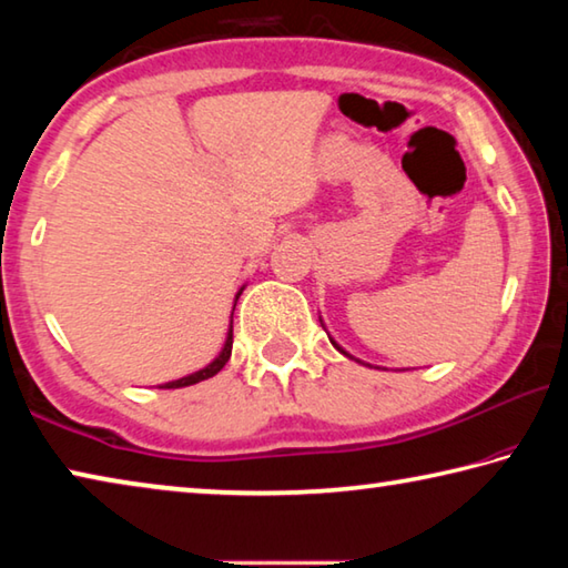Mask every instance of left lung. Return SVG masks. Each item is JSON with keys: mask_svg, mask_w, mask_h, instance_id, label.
I'll list each match as a JSON object with an SVG mask.
<instances>
[{"mask_svg": "<svg viewBox=\"0 0 568 568\" xmlns=\"http://www.w3.org/2000/svg\"><path fill=\"white\" fill-rule=\"evenodd\" d=\"M331 343H333V341H331ZM333 345H335V343H333ZM335 348H338V345H335ZM338 351H341V353H345L343 348H338ZM345 355H348V353H345Z\"/></svg>", "mask_w": 568, "mask_h": 568, "instance_id": "obj_1", "label": "left lung"}]
</instances>
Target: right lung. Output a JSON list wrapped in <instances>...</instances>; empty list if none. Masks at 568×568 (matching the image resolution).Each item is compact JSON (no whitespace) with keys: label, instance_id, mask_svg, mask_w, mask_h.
<instances>
[{"label":"right lung","instance_id":"add662e5","mask_svg":"<svg viewBox=\"0 0 568 568\" xmlns=\"http://www.w3.org/2000/svg\"><path fill=\"white\" fill-rule=\"evenodd\" d=\"M240 293H243V287H240ZM240 293H237V297H240ZM230 353H233V325H230V331H227V341H225V348L220 351V355L217 358L210 363V365H205L203 371H197V373H190V376H185V378H180V381H170V383H162L160 388H185V386H192V383H200V381H205V378H213L215 373H220L223 371V365L230 361Z\"/></svg>","mask_w":568,"mask_h":568}]
</instances>
